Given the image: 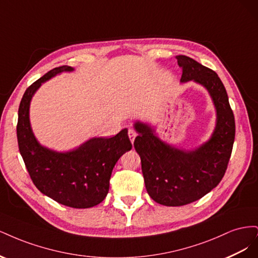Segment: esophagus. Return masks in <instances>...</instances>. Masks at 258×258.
Here are the masks:
<instances>
[{"label":"esophagus","mask_w":258,"mask_h":258,"mask_svg":"<svg viewBox=\"0 0 258 258\" xmlns=\"http://www.w3.org/2000/svg\"><path fill=\"white\" fill-rule=\"evenodd\" d=\"M128 136H129V139H130V141L134 143V141H135V139H136V137H137V134H136V131L134 130V129H129L128 130Z\"/></svg>","instance_id":"1"}]
</instances>
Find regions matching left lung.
Segmentation results:
<instances>
[{"label":"left lung","instance_id":"left-lung-1","mask_svg":"<svg viewBox=\"0 0 258 258\" xmlns=\"http://www.w3.org/2000/svg\"><path fill=\"white\" fill-rule=\"evenodd\" d=\"M176 59L183 70L181 82L192 80L209 90L217 123L210 141L192 152L167 145L146 124L136 123L139 136L134 145L141 157L146 190L154 201L167 207L191 204L218 185L227 170L236 134L235 116L218 75L189 57Z\"/></svg>","mask_w":258,"mask_h":258}]
</instances>
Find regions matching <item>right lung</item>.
I'll return each mask as SVG.
<instances>
[{"instance_id": "add662e5", "label": "right lung", "mask_w": 258, "mask_h": 258, "mask_svg": "<svg viewBox=\"0 0 258 258\" xmlns=\"http://www.w3.org/2000/svg\"><path fill=\"white\" fill-rule=\"evenodd\" d=\"M72 70L68 66L54 68L27 88L18 110L17 140L29 175L38 190L63 206L87 209L104 200L115 163L131 150L132 144L127 129L113 138L91 139L66 154L49 151L37 143L29 121L31 98L42 83Z\"/></svg>"}]
</instances>
